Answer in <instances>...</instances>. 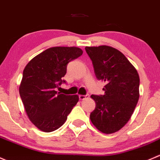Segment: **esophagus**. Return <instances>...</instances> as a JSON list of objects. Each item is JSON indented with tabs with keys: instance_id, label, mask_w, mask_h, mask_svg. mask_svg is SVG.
<instances>
[{
	"instance_id": "1",
	"label": "esophagus",
	"mask_w": 160,
	"mask_h": 160,
	"mask_svg": "<svg viewBox=\"0 0 160 160\" xmlns=\"http://www.w3.org/2000/svg\"><path fill=\"white\" fill-rule=\"evenodd\" d=\"M88 97V95H79V99L80 100H84L85 99V98H87Z\"/></svg>"
}]
</instances>
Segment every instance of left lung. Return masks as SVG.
<instances>
[{
  "label": "left lung",
  "mask_w": 160,
  "mask_h": 160,
  "mask_svg": "<svg viewBox=\"0 0 160 160\" xmlns=\"http://www.w3.org/2000/svg\"><path fill=\"white\" fill-rule=\"evenodd\" d=\"M97 79L105 82L103 95H92L95 108L90 114L98 131L111 134L129 122L139 98V76L126 57L112 47H85Z\"/></svg>",
  "instance_id": "obj_1"
}]
</instances>
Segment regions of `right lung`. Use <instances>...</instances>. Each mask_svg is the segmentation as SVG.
<instances>
[{"label": "right lung", "mask_w": 160, "mask_h": 160, "mask_svg": "<svg viewBox=\"0 0 160 160\" xmlns=\"http://www.w3.org/2000/svg\"><path fill=\"white\" fill-rule=\"evenodd\" d=\"M83 51L77 47H52L33 58L23 72L19 92L30 121L45 132L60 128L79 100L78 95L55 91L62 82L68 62Z\"/></svg>", "instance_id": "obj_1"}]
</instances>
